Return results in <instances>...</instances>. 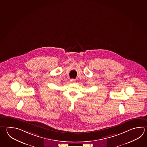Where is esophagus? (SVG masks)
<instances>
[{"label":"esophagus","instance_id":"obj_1","mask_svg":"<svg viewBox=\"0 0 147 147\" xmlns=\"http://www.w3.org/2000/svg\"><path fill=\"white\" fill-rule=\"evenodd\" d=\"M70 82H71L72 83H75V79H71V80H70Z\"/></svg>","mask_w":147,"mask_h":147}]
</instances>
